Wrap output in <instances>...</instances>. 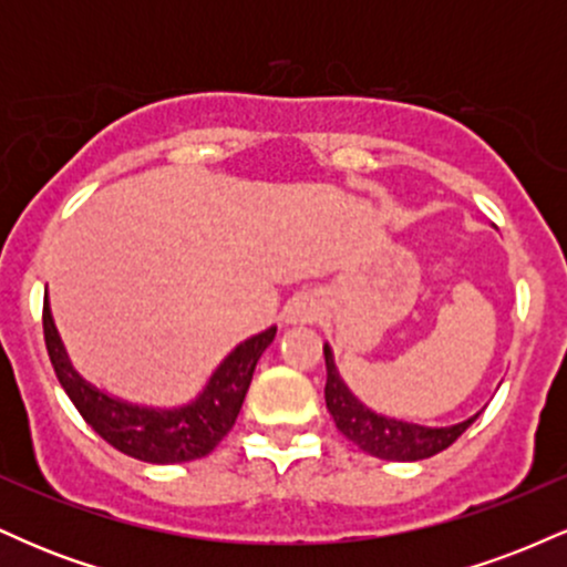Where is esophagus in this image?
I'll list each match as a JSON object with an SVG mask.
<instances>
[{
	"instance_id": "1",
	"label": "esophagus",
	"mask_w": 567,
	"mask_h": 567,
	"mask_svg": "<svg viewBox=\"0 0 567 567\" xmlns=\"http://www.w3.org/2000/svg\"><path fill=\"white\" fill-rule=\"evenodd\" d=\"M311 317V306H306V303H296L292 306V311H290V320L292 322H306Z\"/></svg>"
}]
</instances>
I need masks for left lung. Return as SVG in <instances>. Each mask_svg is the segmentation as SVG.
Returning <instances> with one entry per match:
<instances>
[{
	"label": "left lung",
	"mask_w": 567,
	"mask_h": 567,
	"mask_svg": "<svg viewBox=\"0 0 567 567\" xmlns=\"http://www.w3.org/2000/svg\"><path fill=\"white\" fill-rule=\"evenodd\" d=\"M324 368H328V383H324V402H328L330 415H333L338 432L343 437L354 442L360 451H365L375 458L383 461H421L432 458L451 447L461 434L474 424V419L464 424L445 426V429H429L419 424H408V421L386 419V415L373 413L349 392L347 383L338 375L333 351L324 347Z\"/></svg>",
	"instance_id": "left-lung-1"
}]
</instances>
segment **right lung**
I'll list each match as a JSON object with an SVG mask.
<instances>
[{
	"label": "right lung",
	"mask_w": 567,
	"mask_h": 567,
	"mask_svg": "<svg viewBox=\"0 0 567 567\" xmlns=\"http://www.w3.org/2000/svg\"><path fill=\"white\" fill-rule=\"evenodd\" d=\"M42 328L58 381L66 389L69 400L80 410L82 419L116 451L138 461H148V464H184V461L202 458L231 432L245 402L247 386L252 381L256 362L261 360L277 333V328H269L239 343L220 362L213 379L207 381L205 392L192 405L152 410L127 405V402L97 392L95 386L84 383L74 373L66 351L61 347V338H58L48 298L42 306Z\"/></svg>",
	"instance_id": "right-lung-1"
}]
</instances>
